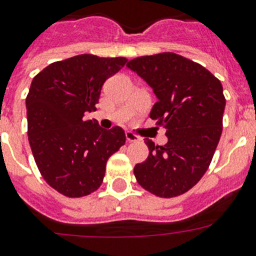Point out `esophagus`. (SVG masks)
<instances>
[{"instance_id":"obj_1","label":"esophagus","mask_w":256,"mask_h":256,"mask_svg":"<svg viewBox=\"0 0 256 256\" xmlns=\"http://www.w3.org/2000/svg\"><path fill=\"white\" fill-rule=\"evenodd\" d=\"M126 138L128 142H138L140 138L136 134H133L132 132H126Z\"/></svg>"}]
</instances>
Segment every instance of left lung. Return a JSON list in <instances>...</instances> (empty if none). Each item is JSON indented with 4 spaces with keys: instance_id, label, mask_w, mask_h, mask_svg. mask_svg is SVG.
Instances as JSON below:
<instances>
[{
    "instance_id": "1",
    "label": "left lung",
    "mask_w": 256,
    "mask_h": 256,
    "mask_svg": "<svg viewBox=\"0 0 256 256\" xmlns=\"http://www.w3.org/2000/svg\"><path fill=\"white\" fill-rule=\"evenodd\" d=\"M126 68L152 88L150 118L164 126L168 142L151 140L148 158L136 164L137 182L160 198L180 196L209 168L222 134L226 98L219 79L198 62L164 52L130 60Z\"/></svg>"
}]
</instances>
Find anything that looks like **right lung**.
<instances>
[{"mask_svg":"<svg viewBox=\"0 0 256 256\" xmlns=\"http://www.w3.org/2000/svg\"><path fill=\"white\" fill-rule=\"evenodd\" d=\"M126 62L86 54L52 62L32 80L26 100L29 144L44 180L68 198L96 191L108 158L126 144L120 126L108 130L84 118L96 110L106 79Z\"/></svg>","mask_w":256,"mask_h":256,"instance_id":"1","label":"right lung"}]
</instances>
